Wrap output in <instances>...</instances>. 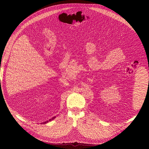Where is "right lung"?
<instances>
[{"mask_svg": "<svg viewBox=\"0 0 149 149\" xmlns=\"http://www.w3.org/2000/svg\"><path fill=\"white\" fill-rule=\"evenodd\" d=\"M56 118V116H54V117H53V118H50V120H47V121H46V122H42V123H43V124H45V123H48L49 122H50V121H52V120H54Z\"/></svg>", "mask_w": 149, "mask_h": 149, "instance_id": "right-lung-1", "label": "right lung"}]
</instances>
